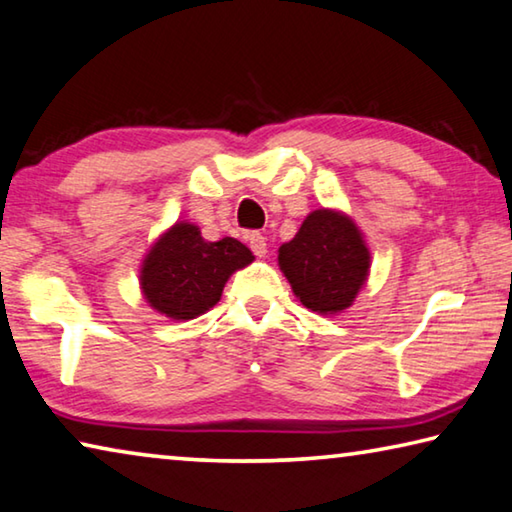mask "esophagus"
<instances>
[{
  "label": "esophagus",
  "instance_id": "1",
  "mask_svg": "<svg viewBox=\"0 0 512 512\" xmlns=\"http://www.w3.org/2000/svg\"><path fill=\"white\" fill-rule=\"evenodd\" d=\"M245 240L249 242V247H251V251H254L256 256H265V251H267V240H265L263 233H258V231H249L247 236H245Z\"/></svg>",
  "mask_w": 512,
  "mask_h": 512
}]
</instances>
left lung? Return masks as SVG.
Segmentation results:
<instances>
[{
	"label": "left lung",
	"mask_w": 512,
	"mask_h": 512,
	"mask_svg": "<svg viewBox=\"0 0 512 512\" xmlns=\"http://www.w3.org/2000/svg\"><path fill=\"white\" fill-rule=\"evenodd\" d=\"M279 265L301 304L313 313L335 315L349 308L363 288L370 251L349 217L322 208L281 245Z\"/></svg>",
	"instance_id": "1"
}]
</instances>
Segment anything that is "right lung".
Returning a JSON list of instances; mask_svg holds the SVG:
<instances>
[{"label": "right lung", "mask_w": 512, "mask_h": 512, "mask_svg": "<svg viewBox=\"0 0 512 512\" xmlns=\"http://www.w3.org/2000/svg\"><path fill=\"white\" fill-rule=\"evenodd\" d=\"M251 261V251L236 238L208 242L197 226L179 222L147 254L140 286L158 313L192 320L213 308L226 279Z\"/></svg>", "instance_id": "1"}]
</instances>
